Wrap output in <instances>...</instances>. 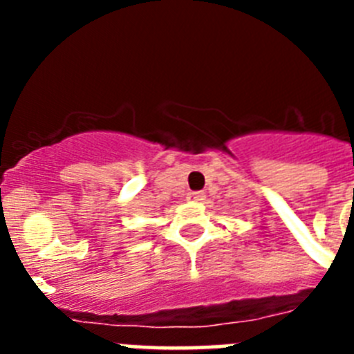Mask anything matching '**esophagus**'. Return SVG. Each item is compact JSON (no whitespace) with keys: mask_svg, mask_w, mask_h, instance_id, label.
<instances>
[{"mask_svg":"<svg viewBox=\"0 0 354 354\" xmlns=\"http://www.w3.org/2000/svg\"><path fill=\"white\" fill-rule=\"evenodd\" d=\"M187 200H189V202H202V200H205V193L204 192H189L187 193Z\"/></svg>","mask_w":354,"mask_h":354,"instance_id":"1","label":"esophagus"}]
</instances>
